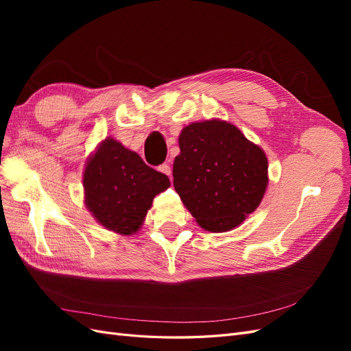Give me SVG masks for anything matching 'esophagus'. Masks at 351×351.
<instances>
[{"instance_id":"esophagus-1","label":"esophagus","mask_w":351,"mask_h":351,"mask_svg":"<svg viewBox=\"0 0 351 351\" xmlns=\"http://www.w3.org/2000/svg\"><path fill=\"white\" fill-rule=\"evenodd\" d=\"M158 171H161V173L169 176V174H171V167H169V164L164 162V164H161V165L158 167Z\"/></svg>"}]
</instances>
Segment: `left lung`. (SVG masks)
Returning a JSON list of instances; mask_svg holds the SVG:
<instances>
[{
	"label": "left lung",
	"mask_w": 351,
	"mask_h": 351,
	"mask_svg": "<svg viewBox=\"0 0 351 351\" xmlns=\"http://www.w3.org/2000/svg\"><path fill=\"white\" fill-rule=\"evenodd\" d=\"M178 145L174 187L202 228L228 231L259 206L268 161L237 127L219 120L189 124Z\"/></svg>",
	"instance_id": "left-lung-1"
}]
</instances>
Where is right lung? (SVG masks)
Listing matches in <instances>:
<instances>
[{
    "label": "right lung",
    "mask_w": 351,
    "mask_h": 351,
    "mask_svg": "<svg viewBox=\"0 0 351 351\" xmlns=\"http://www.w3.org/2000/svg\"><path fill=\"white\" fill-rule=\"evenodd\" d=\"M83 186L93 217L107 230L129 236L139 230L154 197L167 190L169 180L108 137L88 161Z\"/></svg>",
    "instance_id": "obj_1"
}]
</instances>
